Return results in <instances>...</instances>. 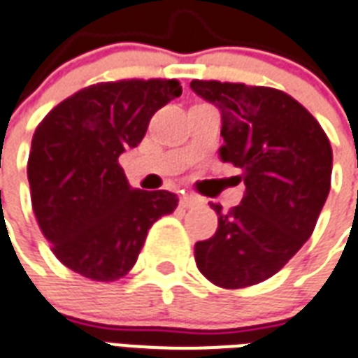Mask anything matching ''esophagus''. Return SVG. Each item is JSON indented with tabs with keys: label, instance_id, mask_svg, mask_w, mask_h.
<instances>
[{
	"label": "esophagus",
	"instance_id": "obj_1",
	"mask_svg": "<svg viewBox=\"0 0 358 358\" xmlns=\"http://www.w3.org/2000/svg\"><path fill=\"white\" fill-rule=\"evenodd\" d=\"M198 200L194 196H189V194H182L181 198H179V206L181 208H192V206H196Z\"/></svg>",
	"mask_w": 358,
	"mask_h": 358
}]
</instances>
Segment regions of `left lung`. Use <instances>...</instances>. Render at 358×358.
<instances>
[{"mask_svg":"<svg viewBox=\"0 0 358 358\" xmlns=\"http://www.w3.org/2000/svg\"><path fill=\"white\" fill-rule=\"evenodd\" d=\"M221 110L219 158L240 168L244 198L217 213V231L196 242L194 259L219 288L254 286L276 275L311 236L330 192L332 147L315 116L275 87L192 80Z\"/></svg>","mask_w":358,"mask_h":358,"instance_id":"obj_1","label":"left lung"}]
</instances>
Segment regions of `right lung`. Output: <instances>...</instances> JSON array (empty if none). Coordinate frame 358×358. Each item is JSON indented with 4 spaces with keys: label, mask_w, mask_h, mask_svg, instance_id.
<instances>
[{
    "label": "right lung",
    "mask_w": 358,
    "mask_h": 358,
    "mask_svg": "<svg viewBox=\"0 0 358 358\" xmlns=\"http://www.w3.org/2000/svg\"><path fill=\"white\" fill-rule=\"evenodd\" d=\"M181 93V82L166 78L101 82L64 99L36 127L30 198L64 267L114 282L133 268L148 229L173 213L176 194L131 189L118 158L143 141L156 110Z\"/></svg>",
    "instance_id": "add662e5"
}]
</instances>
